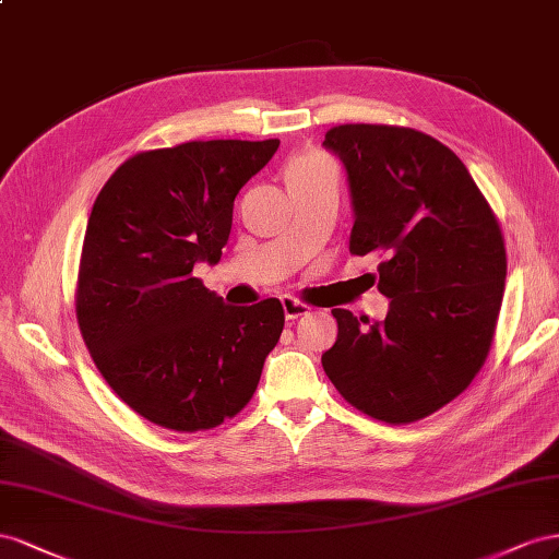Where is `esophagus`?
I'll return each instance as SVG.
<instances>
[{
  "instance_id": "obj_1",
  "label": "esophagus",
  "mask_w": 559,
  "mask_h": 559,
  "mask_svg": "<svg viewBox=\"0 0 559 559\" xmlns=\"http://www.w3.org/2000/svg\"><path fill=\"white\" fill-rule=\"evenodd\" d=\"M281 305H283V313H285V318H288V321H297V318L307 316L311 311L309 305H305V301H299L295 297H283Z\"/></svg>"
}]
</instances>
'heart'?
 Listing matches in <instances>:
<instances>
[{"label":"heart","instance_id":"heart-1","mask_svg":"<svg viewBox=\"0 0 559 559\" xmlns=\"http://www.w3.org/2000/svg\"><path fill=\"white\" fill-rule=\"evenodd\" d=\"M313 162H318V156H299V158H295V164H293L290 168H295V166H307V164H313Z\"/></svg>","mask_w":559,"mask_h":559}]
</instances>
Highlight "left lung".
I'll return each mask as SVG.
<instances>
[{
  "instance_id": "8db88e82",
  "label": "left lung",
  "mask_w": 559,
  "mask_h": 559,
  "mask_svg": "<svg viewBox=\"0 0 559 559\" xmlns=\"http://www.w3.org/2000/svg\"><path fill=\"white\" fill-rule=\"evenodd\" d=\"M323 145L354 201L350 254L381 252L384 321L346 309L323 370L346 403L386 424L419 421L468 389L497 332L506 281L499 219L461 158L421 131L344 123Z\"/></svg>"
}]
</instances>
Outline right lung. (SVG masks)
I'll list each match as a JSON object with an SVG mask.
<instances>
[{"label":"right lung","mask_w":559,"mask_h":559,"mask_svg":"<svg viewBox=\"0 0 559 559\" xmlns=\"http://www.w3.org/2000/svg\"><path fill=\"white\" fill-rule=\"evenodd\" d=\"M281 140L138 152L93 203L76 323L109 389L147 421L194 433L241 412L283 332L278 299L222 305L194 276L229 241L234 199Z\"/></svg>","instance_id":"1"}]
</instances>
